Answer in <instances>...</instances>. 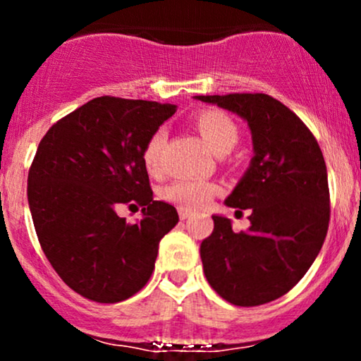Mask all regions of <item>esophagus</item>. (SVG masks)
I'll list each match as a JSON object with an SVG mask.
<instances>
[{
  "instance_id": "1",
  "label": "esophagus",
  "mask_w": 361,
  "mask_h": 361,
  "mask_svg": "<svg viewBox=\"0 0 361 361\" xmlns=\"http://www.w3.org/2000/svg\"><path fill=\"white\" fill-rule=\"evenodd\" d=\"M178 214H180L181 221H185V219H190V217H192V215H193L192 210L183 209V207H180V209H178Z\"/></svg>"
}]
</instances>
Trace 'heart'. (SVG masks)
<instances>
[{"label":"heart","mask_w":361,"mask_h":361,"mask_svg":"<svg viewBox=\"0 0 361 361\" xmlns=\"http://www.w3.org/2000/svg\"><path fill=\"white\" fill-rule=\"evenodd\" d=\"M193 123L204 142L215 154H227L238 144L239 128L234 123V120L222 111H200L195 117ZM164 140H166V134H164L163 128H157L156 132L149 135L146 146L142 149V163L149 173L159 171ZM217 192L219 185L214 181L178 180L164 190V198L183 207V209H202Z\"/></svg>","instance_id":"b5f03b06"}]
</instances>
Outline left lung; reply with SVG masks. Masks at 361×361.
<instances>
[{
  "label": "left lung",
  "instance_id": "8db88e82",
  "mask_svg": "<svg viewBox=\"0 0 361 361\" xmlns=\"http://www.w3.org/2000/svg\"><path fill=\"white\" fill-rule=\"evenodd\" d=\"M195 98L247 122L255 152L226 198L227 207L250 209L251 226L234 233L231 219L212 215V234L200 244L205 276L231 304H267L299 283L326 239L329 186L324 157L305 123L270 94Z\"/></svg>",
  "mask_w": 361,
  "mask_h": 361
}]
</instances>
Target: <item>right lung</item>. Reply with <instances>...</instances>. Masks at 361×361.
Wrapping results in <instances>:
<instances>
[{
  "instance_id": "1",
  "label": "right lung",
  "mask_w": 361,
  "mask_h": 361,
  "mask_svg": "<svg viewBox=\"0 0 361 361\" xmlns=\"http://www.w3.org/2000/svg\"><path fill=\"white\" fill-rule=\"evenodd\" d=\"M176 111L169 103L94 98L54 123L28 171V207L49 263L86 299L115 304L154 270L159 241L178 212L154 200L142 149ZM122 203L143 207L127 224Z\"/></svg>"
}]
</instances>
